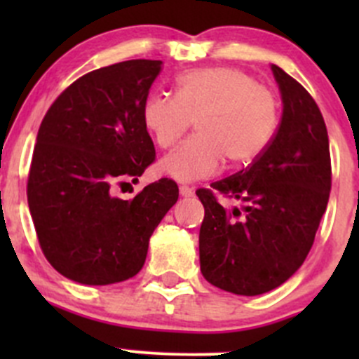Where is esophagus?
<instances>
[{
	"instance_id": "34e87169",
	"label": "esophagus",
	"mask_w": 359,
	"mask_h": 359,
	"mask_svg": "<svg viewBox=\"0 0 359 359\" xmlns=\"http://www.w3.org/2000/svg\"><path fill=\"white\" fill-rule=\"evenodd\" d=\"M179 193H180V196L189 198V196H193L194 191H193V187H189V186H186V184H182V186L179 187Z\"/></svg>"
}]
</instances>
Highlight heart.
Masks as SVG:
<instances>
[{"label": "heart", "mask_w": 359, "mask_h": 359, "mask_svg": "<svg viewBox=\"0 0 359 359\" xmlns=\"http://www.w3.org/2000/svg\"><path fill=\"white\" fill-rule=\"evenodd\" d=\"M196 119L198 133L159 163L182 182L206 179L226 159L233 166L257 161L276 135L280 104L269 88L236 67H201L180 74L173 95H149L142 121L159 147H170Z\"/></svg>", "instance_id": "1"}]
</instances>
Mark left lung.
<instances>
[{"label":"left lung","instance_id":"obj_1","mask_svg":"<svg viewBox=\"0 0 359 359\" xmlns=\"http://www.w3.org/2000/svg\"><path fill=\"white\" fill-rule=\"evenodd\" d=\"M283 100L278 132L247 170L198 189L205 206L200 266L208 283L236 295H260L283 285L314 243L332 187L330 146L320 107L306 88L271 66ZM220 192L240 199L224 209Z\"/></svg>","mask_w":359,"mask_h":359}]
</instances>
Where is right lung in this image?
<instances>
[{
    "mask_svg": "<svg viewBox=\"0 0 359 359\" xmlns=\"http://www.w3.org/2000/svg\"><path fill=\"white\" fill-rule=\"evenodd\" d=\"M161 60H125L76 79L50 106L36 137L27 203L46 260L81 285L135 276L149 238L179 200L159 179L133 200L112 196L135 182L156 151L142 121L144 100Z\"/></svg>",
    "mask_w": 359,
    "mask_h": 359,
    "instance_id": "right-lung-1",
    "label": "right lung"
}]
</instances>
